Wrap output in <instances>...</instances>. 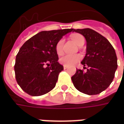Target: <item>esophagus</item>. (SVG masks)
Returning <instances> with one entry per match:
<instances>
[{
  "instance_id": "1",
  "label": "esophagus",
  "mask_w": 124,
  "mask_h": 124,
  "mask_svg": "<svg viewBox=\"0 0 124 124\" xmlns=\"http://www.w3.org/2000/svg\"><path fill=\"white\" fill-rule=\"evenodd\" d=\"M67 68H68L67 66H66V65H64V70H66V69H67Z\"/></svg>"
}]
</instances>
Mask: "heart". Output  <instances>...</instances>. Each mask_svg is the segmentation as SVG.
Segmentation results:
<instances>
[{
	"label": "heart",
	"instance_id": "heart-1",
	"mask_svg": "<svg viewBox=\"0 0 124 124\" xmlns=\"http://www.w3.org/2000/svg\"><path fill=\"white\" fill-rule=\"evenodd\" d=\"M71 38L78 46H80L81 44L84 42V38L83 36L80 34H74L71 36ZM64 40V39H60L58 41L56 44V52L57 54L61 55L63 53V45ZM82 59V56L79 54H65L60 58V62L63 65H66L68 66H71L77 64Z\"/></svg>",
	"mask_w": 124,
	"mask_h": 124
}]
</instances>
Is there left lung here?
<instances>
[{
    "mask_svg": "<svg viewBox=\"0 0 124 124\" xmlns=\"http://www.w3.org/2000/svg\"><path fill=\"white\" fill-rule=\"evenodd\" d=\"M86 40V54L81 63L84 70L76 69L72 77L78 91L88 95H96L108 88L117 67V56L114 47L104 36L90 28L73 29Z\"/></svg>",
    "mask_w": 124,
    "mask_h": 124,
    "instance_id": "obj_1",
    "label": "left lung"
}]
</instances>
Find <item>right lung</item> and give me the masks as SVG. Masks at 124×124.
<instances>
[{
  "mask_svg": "<svg viewBox=\"0 0 124 124\" xmlns=\"http://www.w3.org/2000/svg\"><path fill=\"white\" fill-rule=\"evenodd\" d=\"M72 29L42 31L31 37L19 50L15 64V78L23 91L32 96L54 88L64 70L56 52L58 41Z\"/></svg>",
  "mask_w": 124,
  "mask_h": 124,
  "instance_id": "right-lung-1",
  "label": "right lung"
}]
</instances>
